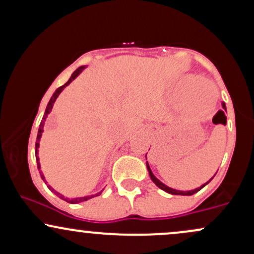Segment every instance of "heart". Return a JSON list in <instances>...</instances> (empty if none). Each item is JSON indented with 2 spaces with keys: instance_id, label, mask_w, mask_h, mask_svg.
<instances>
[{
  "instance_id": "heart-1",
  "label": "heart",
  "mask_w": 254,
  "mask_h": 254,
  "mask_svg": "<svg viewBox=\"0 0 254 254\" xmlns=\"http://www.w3.org/2000/svg\"><path fill=\"white\" fill-rule=\"evenodd\" d=\"M192 82H194L193 84H191L192 88H197L198 86H202V84H204L203 82H200V81H196V82H194V77H192V76H188V77L184 78L183 84H189V83H191ZM199 95L202 98H206L209 95V89L206 88V87H204V86L200 87V88H199ZM214 103H215V98H214V95H211V98L209 99L208 103H206L205 106L203 107V111H208L209 109H210V107H212Z\"/></svg>"
}]
</instances>
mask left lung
<instances>
[{
    "label": "left lung",
    "instance_id": "left-lung-1",
    "mask_svg": "<svg viewBox=\"0 0 254 254\" xmlns=\"http://www.w3.org/2000/svg\"><path fill=\"white\" fill-rule=\"evenodd\" d=\"M222 107L224 110H220L218 111V112H222V113H224V111H226V105H224V103H222ZM224 117H226V115H224ZM227 122V117H226V121H224V123H226ZM147 168H148V171H149V176H150V178H151V180H153L154 183H155V185L157 186V188H160L161 189V190H164V191H166V192H168V193H171V194H182V196H191V194H194V193H197L198 191L199 190H202V189L204 188V186L206 185V184H209L212 180V177L210 180H209L208 183H205L204 184V185H202L200 186V188H198V189H194V190H191V191H178V190H174V189H171V188H168V186H166L165 184H162L161 182H160L159 179H157V178L154 176L153 174V172H151V170H150V167H149V165H148V162H147Z\"/></svg>",
    "mask_w": 254,
    "mask_h": 254
}]
</instances>
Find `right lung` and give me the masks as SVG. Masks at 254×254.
Listing matches in <instances>:
<instances>
[{"instance_id": "obj_1", "label": "right lung", "mask_w": 254, "mask_h": 254, "mask_svg": "<svg viewBox=\"0 0 254 254\" xmlns=\"http://www.w3.org/2000/svg\"><path fill=\"white\" fill-rule=\"evenodd\" d=\"M83 68H84V66H80V68H77L76 70H75L74 72H72L71 77L69 78V80H68V82H66V83H64L63 86H61V87H60V88H57V89H56V92H55V93H54V95H52V97H51L50 101H49V104H48V107H46V110H45V113H44L43 121L40 122V125H39V130H38V135H37V142H36V159H37V166H38V170H40V162H39V157H38V148H39V139H40V137H42V133H43L44 121H45L46 117H48V115H49V113H50V111L52 110V106H54V103H55V101H56L57 97H58V95H60V93L62 92L64 87H65V86H68V84L70 83L71 81L74 80V78L76 77L77 75L80 74V72L83 70ZM39 173H40V176H42V179L44 180V182H45V178H44L43 173H42V171H39ZM45 184H46V182H45ZM48 188L50 189V190H51L52 192H54L55 194H57L58 197H60V198H62V199L65 200V202H68V203H71V204H75V203H80V202H83V200H87V199H89V198H93V197H94V196H99V194L101 193V192H99V193H97V194H92V196L78 197V198H72V199H68V198H64V196H62V194H61V193H58L57 191H55L54 189L51 188V186H49V185H48Z\"/></svg>"}]
</instances>
